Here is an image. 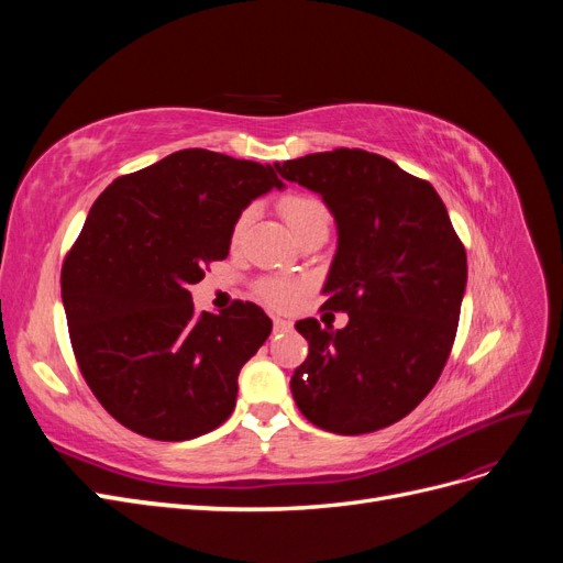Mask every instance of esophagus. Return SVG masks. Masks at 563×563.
<instances>
[{
    "label": "esophagus",
    "mask_w": 563,
    "mask_h": 563,
    "mask_svg": "<svg viewBox=\"0 0 563 563\" xmlns=\"http://www.w3.org/2000/svg\"><path fill=\"white\" fill-rule=\"evenodd\" d=\"M291 329H294V321L275 317V333H286V331H291Z\"/></svg>",
    "instance_id": "obj_1"
}]
</instances>
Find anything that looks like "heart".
Wrapping results in <instances>:
<instances>
[{
    "mask_svg": "<svg viewBox=\"0 0 563 563\" xmlns=\"http://www.w3.org/2000/svg\"><path fill=\"white\" fill-rule=\"evenodd\" d=\"M279 213L286 220L288 230L300 240L302 234L314 232V230H329V209L317 195L308 192H294L279 199ZM251 223V209H244L240 216L234 218L230 240L236 244L244 236L246 228ZM255 294L263 302H267L269 308L277 310H288L294 308L300 296V284L294 279H282V277H267L255 284Z\"/></svg>",
    "mask_w": 563,
    "mask_h": 563,
    "instance_id": "heart-1",
    "label": "heart"
}]
</instances>
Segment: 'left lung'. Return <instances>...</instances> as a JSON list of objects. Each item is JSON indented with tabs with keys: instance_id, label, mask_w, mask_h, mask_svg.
<instances>
[{
	"instance_id": "left-lung-1",
	"label": "left lung",
	"mask_w": 563,
	"mask_h": 563,
	"mask_svg": "<svg viewBox=\"0 0 563 563\" xmlns=\"http://www.w3.org/2000/svg\"><path fill=\"white\" fill-rule=\"evenodd\" d=\"M282 178L321 195L338 251L323 308L345 329L296 323L310 354L291 378L300 413L335 434H366L401 420L428 397L453 347L467 255L428 180L366 150L275 164Z\"/></svg>"
}]
</instances>
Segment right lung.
<instances>
[{
    "label": "right lung",
    "mask_w": 563,
    "mask_h": 563,
    "mask_svg": "<svg viewBox=\"0 0 563 563\" xmlns=\"http://www.w3.org/2000/svg\"><path fill=\"white\" fill-rule=\"evenodd\" d=\"M282 190L275 166L180 150L106 187L63 263L84 380L124 428L185 441L234 411L236 378L272 321L253 302L197 312L190 286L230 253L234 218Z\"/></svg>",
    "instance_id": "add662e5"
}]
</instances>
